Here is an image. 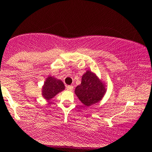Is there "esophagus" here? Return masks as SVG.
Wrapping results in <instances>:
<instances>
[{"label":"esophagus","instance_id":"1","mask_svg":"<svg viewBox=\"0 0 152 152\" xmlns=\"http://www.w3.org/2000/svg\"><path fill=\"white\" fill-rule=\"evenodd\" d=\"M66 88H67V90L72 91L73 88H74V86H66Z\"/></svg>","mask_w":152,"mask_h":152}]
</instances>
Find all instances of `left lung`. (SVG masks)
<instances>
[{
	"mask_svg": "<svg viewBox=\"0 0 152 152\" xmlns=\"http://www.w3.org/2000/svg\"><path fill=\"white\" fill-rule=\"evenodd\" d=\"M106 92L105 83L95 73L89 70L82 76L81 83L75 89L78 99L86 106H91L100 102Z\"/></svg>",
	"mask_w": 152,
	"mask_h": 152,
	"instance_id": "obj_1",
	"label": "left lung"
}]
</instances>
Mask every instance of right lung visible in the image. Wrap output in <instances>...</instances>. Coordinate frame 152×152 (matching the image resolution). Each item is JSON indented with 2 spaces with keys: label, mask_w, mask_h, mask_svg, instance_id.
I'll list each match as a JSON object with an SVG mask.
<instances>
[{
  "label": "right lung",
  "mask_w": 152,
  "mask_h": 152,
  "mask_svg": "<svg viewBox=\"0 0 152 152\" xmlns=\"http://www.w3.org/2000/svg\"><path fill=\"white\" fill-rule=\"evenodd\" d=\"M65 89V86L62 81L48 76L42 86V96L46 101L53 99L59 92Z\"/></svg>",
  "instance_id": "1"
}]
</instances>
